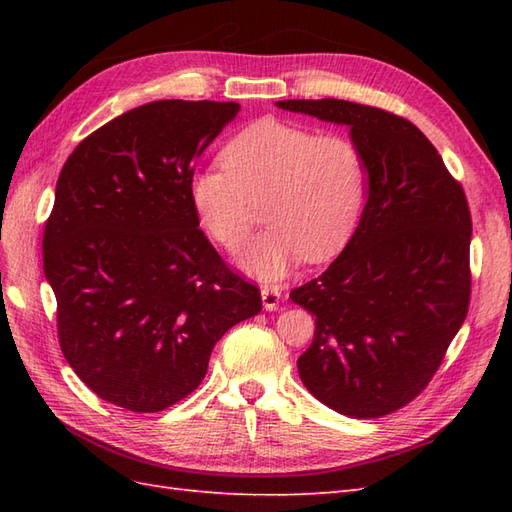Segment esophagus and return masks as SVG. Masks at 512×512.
<instances>
[{"label": "esophagus", "mask_w": 512, "mask_h": 512, "mask_svg": "<svg viewBox=\"0 0 512 512\" xmlns=\"http://www.w3.org/2000/svg\"><path fill=\"white\" fill-rule=\"evenodd\" d=\"M262 301L266 310H277L281 301V288L277 286H264L262 288Z\"/></svg>", "instance_id": "1"}]
</instances>
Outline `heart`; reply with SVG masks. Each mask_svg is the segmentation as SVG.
<instances>
[{
    "label": "heart",
    "mask_w": 512,
    "mask_h": 512,
    "mask_svg": "<svg viewBox=\"0 0 512 512\" xmlns=\"http://www.w3.org/2000/svg\"><path fill=\"white\" fill-rule=\"evenodd\" d=\"M222 165L195 171L189 198L202 228L239 253L253 228V202L268 222L244 257L262 279L284 277L301 259L323 262L347 244L367 189L363 151L343 134L262 118L222 149Z\"/></svg>",
    "instance_id": "b5f03b06"
}]
</instances>
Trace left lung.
I'll return each instance as SVG.
<instances>
[{
  "label": "left lung",
  "instance_id": "obj_1",
  "mask_svg": "<svg viewBox=\"0 0 512 512\" xmlns=\"http://www.w3.org/2000/svg\"><path fill=\"white\" fill-rule=\"evenodd\" d=\"M277 107L350 125L369 195L350 242L317 279L290 292L312 312L303 385L350 418H383L436 376L471 301V211L438 149L407 118L321 99Z\"/></svg>",
  "mask_w": 512,
  "mask_h": 512
}]
</instances>
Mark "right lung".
<instances>
[{
  "label": "right lung",
  "mask_w": 512,
  "mask_h": 512,
  "mask_svg": "<svg viewBox=\"0 0 512 512\" xmlns=\"http://www.w3.org/2000/svg\"><path fill=\"white\" fill-rule=\"evenodd\" d=\"M237 103L154 101L83 138L43 231L65 361L96 396L156 413L202 383L215 343L262 310L189 198L195 160Z\"/></svg>",
  "instance_id": "right-lung-1"
}]
</instances>
